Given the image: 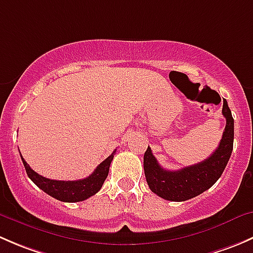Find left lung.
<instances>
[{
	"instance_id": "left-lung-1",
	"label": "left lung",
	"mask_w": 253,
	"mask_h": 253,
	"mask_svg": "<svg viewBox=\"0 0 253 253\" xmlns=\"http://www.w3.org/2000/svg\"><path fill=\"white\" fill-rule=\"evenodd\" d=\"M223 112L226 119V126L223 132L220 143L215 152L196 165L183 169H163L148 147L144 153V174L152 192L164 200L172 202H182L201 195L218 181L230 159L234 144V119L228 101L223 100Z\"/></svg>"
}]
</instances>
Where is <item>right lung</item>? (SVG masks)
<instances>
[{
	"label": "right lung",
	"mask_w": 253,
	"mask_h": 253,
	"mask_svg": "<svg viewBox=\"0 0 253 253\" xmlns=\"http://www.w3.org/2000/svg\"><path fill=\"white\" fill-rule=\"evenodd\" d=\"M116 152V150H115ZM115 152L111 155H109L103 163L96 167L94 172L89 175L88 177L83 180L76 181H58V180H50V178L44 177L35 172L32 168L29 167L27 162L22 158V162L24 164L25 171L30 180L35 183L39 188H42L44 192L50 195L51 197L61 201V202H81V201L86 200L95 195L103 186L104 181L108 177L110 164L114 159Z\"/></svg>",
	"instance_id": "add662e5"
}]
</instances>
